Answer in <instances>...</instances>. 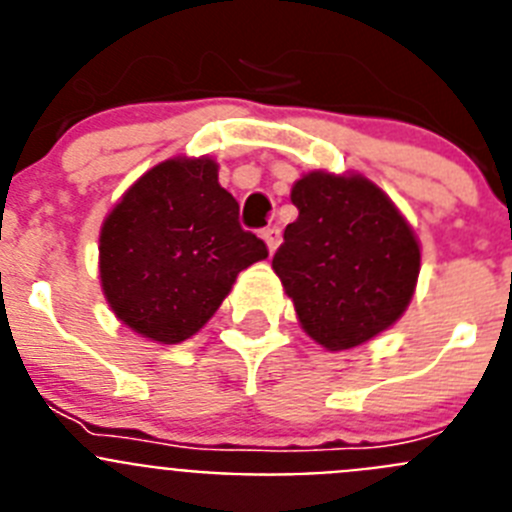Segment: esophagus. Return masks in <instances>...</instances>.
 <instances>
[{"mask_svg":"<svg viewBox=\"0 0 512 512\" xmlns=\"http://www.w3.org/2000/svg\"><path fill=\"white\" fill-rule=\"evenodd\" d=\"M264 241H266V246H269V251L274 253V251H277L279 243H282V230H279L277 225H271V228H266L264 230Z\"/></svg>","mask_w":512,"mask_h":512,"instance_id":"esophagus-1","label":"esophagus"}]
</instances>
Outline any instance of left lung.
<instances>
[{"label": "left lung", "mask_w": 512, "mask_h": 512, "mask_svg": "<svg viewBox=\"0 0 512 512\" xmlns=\"http://www.w3.org/2000/svg\"><path fill=\"white\" fill-rule=\"evenodd\" d=\"M300 210L274 271L302 328L330 351L359 346L400 318L420 271L405 217L364 176L312 171L292 187Z\"/></svg>", "instance_id": "left-lung-1"}]
</instances>
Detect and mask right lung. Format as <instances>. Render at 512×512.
I'll return each instance as SVG.
<instances>
[{
    "label": "right lung",
    "instance_id": "1",
    "mask_svg": "<svg viewBox=\"0 0 512 512\" xmlns=\"http://www.w3.org/2000/svg\"><path fill=\"white\" fill-rule=\"evenodd\" d=\"M238 210L210 158H174L140 176L99 235L102 289L117 318L151 341L194 336L238 271L269 256Z\"/></svg>",
    "mask_w": 512,
    "mask_h": 512
}]
</instances>
